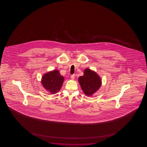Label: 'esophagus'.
<instances>
[{
	"mask_svg": "<svg viewBox=\"0 0 147 147\" xmlns=\"http://www.w3.org/2000/svg\"><path fill=\"white\" fill-rule=\"evenodd\" d=\"M71 79H72V80H74V79L75 78V74H73L71 76Z\"/></svg>",
	"mask_w": 147,
	"mask_h": 147,
	"instance_id": "obj_1",
	"label": "esophagus"
}]
</instances>
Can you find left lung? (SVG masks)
Instances as JSON below:
<instances>
[{"label":"left lung","mask_w":147,"mask_h":147,"mask_svg":"<svg viewBox=\"0 0 147 147\" xmlns=\"http://www.w3.org/2000/svg\"><path fill=\"white\" fill-rule=\"evenodd\" d=\"M81 88L87 96H91L100 87L101 81L97 74L90 69H86L84 70V75L78 78Z\"/></svg>","instance_id":"8db88e82"}]
</instances>
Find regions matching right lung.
I'll return each mask as SVG.
<instances>
[{
  "label": "right lung",
  "mask_w": 147,
  "mask_h": 147,
  "mask_svg": "<svg viewBox=\"0 0 147 147\" xmlns=\"http://www.w3.org/2000/svg\"><path fill=\"white\" fill-rule=\"evenodd\" d=\"M64 80L58 70L51 71L43 75L42 79V86L51 94H55L60 91Z\"/></svg>",
  "instance_id": "1"
}]
</instances>
